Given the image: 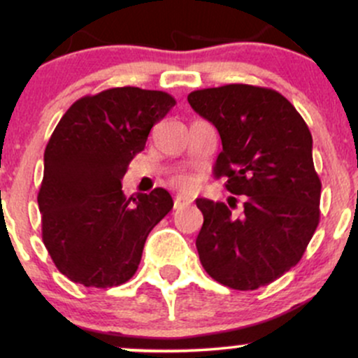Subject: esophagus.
I'll use <instances>...</instances> for the list:
<instances>
[{"instance_id":"1","label":"esophagus","mask_w":358,"mask_h":358,"mask_svg":"<svg viewBox=\"0 0 358 358\" xmlns=\"http://www.w3.org/2000/svg\"><path fill=\"white\" fill-rule=\"evenodd\" d=\"M192 202H193L192 196L183 195V193H180V195H176V196H175L173 207H175V208H183V207H187V205H190Z\"/></svg>"}]
</instances>
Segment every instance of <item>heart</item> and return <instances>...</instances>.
Here are the masks:
<instances>
[{
  "mask_svg": "<svg viewBox=\"0 0 358 358\" xmlns=\"http://www.w3.org/2000/svg\"><path fill=\"white\" fill-rule=\"evenodd\" d=\"M182 183H183V185H187L188 182H187V180H183V182H182Z\"/></svg>",
  "mask_w": 358,
  "mask_h": 358,
  "instance_id": "b5f03b06",
  "label": "heart"
}]
</instances>
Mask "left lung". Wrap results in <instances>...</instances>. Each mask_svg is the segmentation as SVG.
<instances>
[{
    "mask_svg": "<svg viewBox=\"0 0 358 358\" xmlns=\"http://www.w3.org/2000/svg\"><path fill=\"white\" fill-rule=\"evenodd\" d=\"M188 104L220 134L213 173L227 176V190L244 199L239 215L196 199L200 262L232 289L268 286L298 264L318 227L322 182L310 129L285 96L256 85L195 90Z\"/></svg>",
    "mask_w": 358,
    "mask_h": 358,
    "instance_id": "left-lung-1",
    "label": "left lung"
}]
</instances>
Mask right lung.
I'll return each mask as SVG.
<instances>
[{
    "mask_svg": "<svg viewBox=\"0 0 358 358\" xmlns=\"http://www.w3.org/2000/svg\"><path fill=\"white\" fill-rule=\"evenodd\" d=\"M175 104L162 90L114 87L62 116L45 148L38 208L45 248L71 281L113 287L136 273L148 234L173 200L165 188L127 199L121 180Z\"/></svg>",
    "mask_w": 358,
    "mask_h": 358,
    "instance_id": "right-lung-1",
    "label": "right lung"
}]
</instances>
